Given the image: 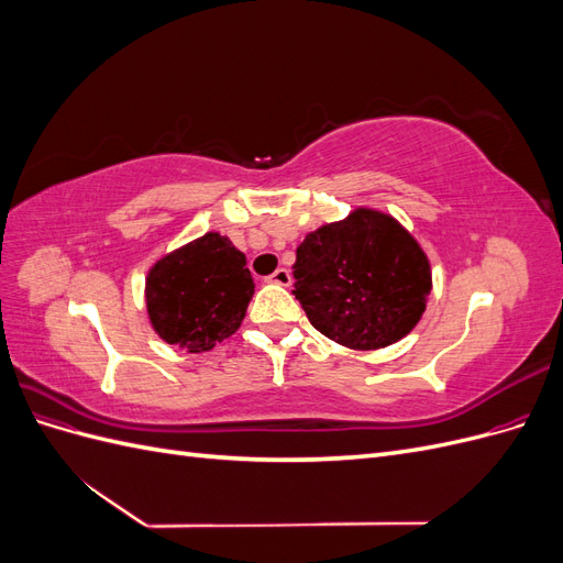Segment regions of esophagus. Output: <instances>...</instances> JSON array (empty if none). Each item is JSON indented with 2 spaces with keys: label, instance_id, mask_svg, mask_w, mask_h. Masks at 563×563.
<instances>
[{
  "label": "esophagus",
  "instance_id": "1",
  "mask_svg": "<svg viewBox=\"0 0 563 563\" xmlns=\"http://www.w3.org/2000/svg\"><path fill=\"white\" fill-rule=\"evenodd\" d=\"M267 282L269 284H279V286H288V284H291V272H288L286 267H279V269L272 272V275L267 277Z\"/></svg>",
  "mask_w": 563,
  "mask_h": 563
}]
</instances>
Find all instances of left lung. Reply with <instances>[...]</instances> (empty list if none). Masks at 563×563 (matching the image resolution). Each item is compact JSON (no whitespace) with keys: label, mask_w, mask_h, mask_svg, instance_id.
I'll use <instances>...</instances> for the list:
<instances>
[{"label":"left lung","mask_w":563,"mask_h":563,"mask_svg":"<svg viewBox=\"0 0 563 563\" xmlns=\"http://www.w3.org/2000/svg\"><path fill=\"white\" fill-rule=\"evenodd\" d=\"M294 279L312 327L352 350L411 333L432 291L428 255L395 218L371 209L305 236Z\"/></svg>","instance_id":"1"}]
</instances>
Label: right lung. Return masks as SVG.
<instances>
[{
  "label": "right lung",
  "mask_w": 563,
  "mask_h": 563,
  "mask_svg": "<svg viewBox=\"0 0 563 563\" xmlns=\"http://www.w3.org/2000/svg\"><path fill=\"white\" fill-rule=\"evenodd\" d=\"M251 296L246 255L218 232L164 255L145 282L152 329L187 352H207L230 338L240 329Z\"/></svg>",
  "instance_id": "obj_1"
}]
</instances>
